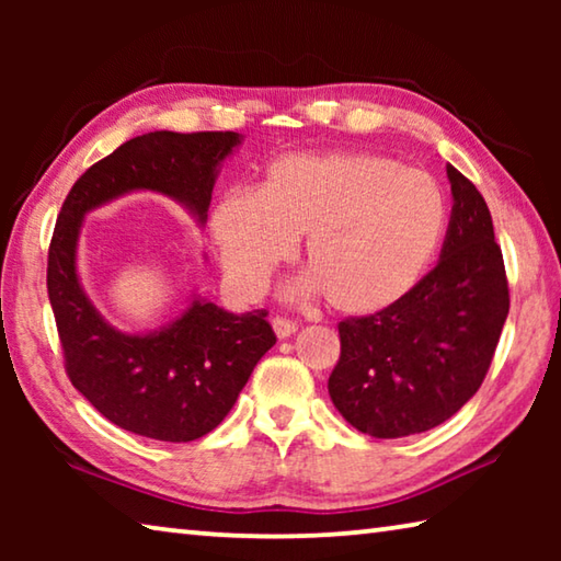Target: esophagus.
<instances>
[{"instance_id": "obj_1", "label": "esophagus", "mask_w": 561, "mask_h": 561, "mask_svg": "<svg viewBox=\"0 0 561 561\" xmlns=\"http://www.w3.org/2000/svg\"><path fill=\"white\" fill-rule=\"evenodd\" d=\"M272 329H274V334H277L279 339H287V336H291L294 331H297L299 327H297V321H291V319L274 317V319H272Z\"/></svg>"}]
</instances>
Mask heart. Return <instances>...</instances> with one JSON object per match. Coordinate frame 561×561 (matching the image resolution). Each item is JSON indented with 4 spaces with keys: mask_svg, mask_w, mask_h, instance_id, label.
I'll list each match as a JSON object with an SVG mask.
<instances>
[{
    "mask_svg": "<svg viewBox=\"0 0 561 561\" xmlns=\"http://www.w3.org/2000/svg\"><path fill=\"white\" fill-rule=\"evenodd\" d=\"M227 279L260 297L307 234L304 270L287 297L329 294L344 314L391 307L421 277L445 230V197L415 168L364 153L274 160L257 193L232 190L213 210Z\"/></svg>",
    "mask_w": 561,
    "mask_h": 561,
    "instance_id": "obj_1",
    "label": "heart"
}]
</instances>
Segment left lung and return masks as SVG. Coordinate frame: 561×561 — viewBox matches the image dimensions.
I'll list each match as a JSON object with an SVG mask.
<instances>
[{
  "mask_svg": "<svg viewBox=\"0 0 561 561\" xmlns=\"http://www.w3.org/2000/svg\"><path fill=\"white\" fill-rule=\"evenodd\" d=\"M453 210L440 260L391 307L339 324L329 376L336 411L374 438H403L448 421L478 393L510 311L485 201L450 163Z\"/></svg>",
  "mask_w": 561,
  "mask_h": 561,
  "instance_id": "1",
  "label": "left lung"
}]
</instances>
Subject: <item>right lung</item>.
<instances>
[{
    "mask_svg": "<svg viewBox=\"0 0 561 561\" xmlns=\"http://www.w3.org/2000/svg\"><path fill=\"white\" fill-rule=\"evenodd\" d=\"M244 136L153 130L99 160L71 187L56 220L46 287L76 391L113 425L144 438L190 443L222 423L274 346L267 311L232 314L193 294L158 329L121 331L89 299L79 277L87 215L130 193H158L205 227L222 163Z\"/></svg>",
    "mask_w": 561,
    "mask_h": 561,
    "instance_id": "1",
    "label": "right lung"
}]
</instances>
